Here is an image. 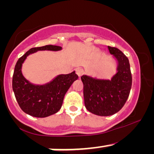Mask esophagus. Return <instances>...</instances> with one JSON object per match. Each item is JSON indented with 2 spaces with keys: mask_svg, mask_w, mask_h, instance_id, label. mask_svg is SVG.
I'll return each instance as SVG.
<instances>
[{
  "mask_svg": "<svg viewBox=\"0 0 154 154\" xmlns=\"http://www.w3.org/2000/svg\"><path fill=\"white\" fill-rule=\"evenodd\" d=\"M76 73H77V74L79 77H80L83 74V70L82 68H77L76 69Z\"/></svg>",
  "mask_w": 154,
  "mask_h": 154,
  "instance_id": "34e87169",
  "label": "esophagus"
}]
</instances>
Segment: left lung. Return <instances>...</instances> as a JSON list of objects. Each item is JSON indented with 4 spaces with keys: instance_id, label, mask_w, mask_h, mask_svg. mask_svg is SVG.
<instances>
[{
    "instance_id": "obj_1",
    "label": "left lung",
    "mask_w": 154,
    "mask_h": 154,
    "mask_svg": "<svg viewBox=\"0 0 154 154\" xmlns=\"http://www.w3.org/2000/svg\"><path fill=\"white\" fill-rule=\"evenodd\" d=\"M108 49L117 63L116 73L111 80L81 77L85 106L88 112L100 116L118 112L127 101L132 86L128 58L118 48L108 46Z\"/></svg>"
}]
</instances>
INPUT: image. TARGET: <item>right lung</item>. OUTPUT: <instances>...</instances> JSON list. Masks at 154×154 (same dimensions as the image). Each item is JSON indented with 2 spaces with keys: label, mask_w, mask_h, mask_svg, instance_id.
Here are the masks:
<instances>
[{
  "label": "right lung",
  "mask_w": 154,
  "mask_h": 154,
  "mask_svg": "<svg viewBox=\"0 0 154 154\" xmlns=\"http://www.w3.org/2000/svg\"><path fill=\"white\" fill-rule=\"evenodd\" d=\"M60 46L45 45L29 49L18 59L12 77V89L21 109L36 118H45L57 113L61 109L68 88L78 79L75 71L68 74H59L45 84H34L24 77L22 66L29 55L39 51H60Z\"/></svg>",
  "instance_id": "right-lung-1"
}]
</instances>
